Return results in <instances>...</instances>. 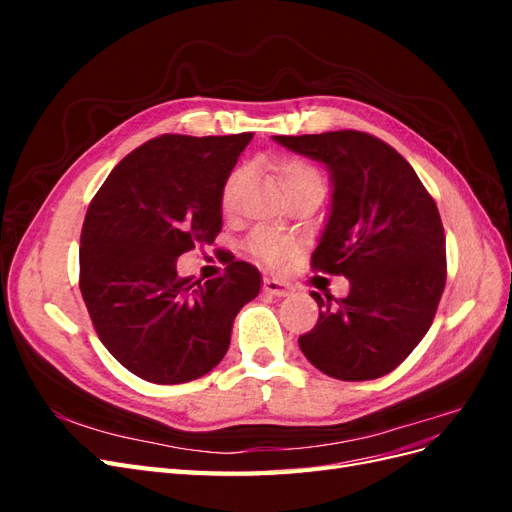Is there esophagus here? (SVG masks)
Segmentation results:
<instances>
[{
	"label": "esophagus",
	"mask_w": 512,
	"mask_h": 512,
	"mask_svg": "<svg viewBox=\"0 0 512 512\" xmlns=\"http://www.w3.org/2000/svg\"><path fill=\"white\" fill-rule=\"evenodd\" d=\"M262 290H265L267 294H271V297H286V294L290 292V288L282 282L277 280H271V277H267L265 284H262Z\"/></svg>",
	"instance_id": "34e87169"
}]
</instances>
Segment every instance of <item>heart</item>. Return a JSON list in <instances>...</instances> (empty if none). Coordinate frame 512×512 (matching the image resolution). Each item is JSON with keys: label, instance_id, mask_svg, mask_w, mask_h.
I'll use <instances>...</instances> for the list:
<instances>
[{"label": "heart", "instance_id": "heart-1", "mask_svg": "<svg viewBox=\"0 0 512 512\" xmlns=\"http://www.w3.org/2000/svg\"><path fill=\"white\" fill-rule=\"evenodd\" d=\"M243 168H237L235 173H232L226 183H224V190H222V203L224 207L232 205V196H235L237 185L243 181ZM277 179H280L284 192L294 188V185H299L303 181H312V179H320L318 170L314 166H309L303 160H294V158H286L280 164H277ZM250 250L252 254L265 262V265H282V262L288 258L290 254V243L277 235V232L271 230H258L252 235L250 241Z\"/></svg>", "mask_w": 512, "mask_h": 512}]
</instances>
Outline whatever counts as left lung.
<instances>
[{
  "mask_svg": "<svg viewBox=\"0 0 512 512\" xmlns=\"http://www.w3.org/2000/svg\"><path fill=\"white\" fill-rule=\"evenodd\" d=\"M331 173V211L312 267L344 275V299L312 292L320 314L299 348L322 374L376 380L429 331L446 284V239L436 200L404 156L367 132L275 136Z\"/></svg>",
  "mask_w": 512,
  "mask_h": 512,
  "instance_id": "obj_1",
  "label": "left lung"
}]
</instances>
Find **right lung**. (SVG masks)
Returning a JSON list of instances; mask_svg holds the SVG:
<instances>
[{
	"mask_svg": "<svg viewBox=\"0 0 512 512\" xmlns=\"http://www.w3.org/2000/svg\"><path fill=\"white\" fill-rule=\"evenodd\" d=\"M252 132L162 134L128 153L89 203L81 232L83 301L100 342L134 376L190 382L218 365L260 273L232 260L224 277L177 275V258L222 230V190Z\"/></svg>",
	"mask_w": 512,
	"mask_h": 512,
	"instance_id": "1",
	"label": "right lung"
}]
</instances>
